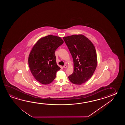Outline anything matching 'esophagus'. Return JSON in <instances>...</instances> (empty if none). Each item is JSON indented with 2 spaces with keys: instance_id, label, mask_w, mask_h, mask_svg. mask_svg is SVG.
I'll use <instances>...</instances> for the list:
<instances>
[{
  "instance_id": "1",
  "label": "esophagus",
  "mask_w": 125,
  "mask_h": 125,
  "mask_svg": "<svg viewBox=\"0 0 125 125\" xmlns=\"http://www.w3.org/2000/svg\"><path fill=\"white\" fill-rule=\"evenodd\" d=\"M63 67L64 68H66V67H67V66H66V65H64L63 66Z\"/></svg>"
}]
</instances>
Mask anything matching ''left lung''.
<instances>
[{
  "instance_id": "1",
  "label": "left lung",
  "mask_w": 125,
  "mask_h": 125,
  "mask_svg": "<svg viewBox=\"0 0 125 125\" xmlns=\"http://www.w3.org/2000/svg\"><path fill=\"white\" fill-rule=\"evenodd\" d=\"M72 54L74 72L69 80L74 84L81 85L93 75L97 64L96 49L90 40L82 34L63 37Z\"/></svg>"
}]
</instances>
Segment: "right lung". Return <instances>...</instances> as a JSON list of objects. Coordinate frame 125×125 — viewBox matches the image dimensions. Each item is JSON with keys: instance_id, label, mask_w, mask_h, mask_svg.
I'll return each instance as SVG.
<instances>
[{"instance_id": "right-lung-1", "label": "right lung", "mask_w": 125, "mask_h": 125, "mask_svg": "<svg viewBox=\"0 0 125 125\" xmlns=\"http://www.w3.org/2000/svg\"><path fill=\"white\" fill-rule=\"evenodd\" d=\"M61 38L49 35L40 38L29 53L28 63L32 74L43 84H48L55 78L60 68L56 63L55 52L63 43Z\"/></svg>"}]
</instances>
